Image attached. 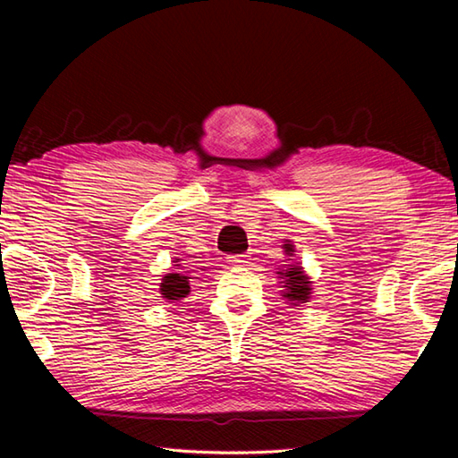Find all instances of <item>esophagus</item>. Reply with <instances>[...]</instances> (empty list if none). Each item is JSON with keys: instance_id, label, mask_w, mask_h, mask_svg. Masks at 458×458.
<instances>
[{"instance_id": "1", "label": "esophagus", "mask_w": 458, "mask_h": 458, "mask_svg": "<svg viewBox=\"0 0 458 458\" xmlns=\"http://www.w3.org/2000/svg\"><path fill=\"white\" fill-rule=\"evenodd\" d=\"M228 261L232 266H244L248 264V256H230Z\"/></svg>"}]
</instances>
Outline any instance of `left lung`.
I'll use <instances>...</instances> for the list:
<instances>
[{"label": "left lung", "instance_id": "8db88e82", "mask_svg": "<svg viewBox=\"0 0 458 458\" xmlns=\"http://www.w3.org/2000/svg\"><path fill=\"white\" fill-rule=\"evenodd\" d=\"M285 248H287V254H289V251H293L289 244H285ZM279 276H281V279H284L281 284H284V287H285L284 297L287 301H291V305L307 303L309 297H310V289H313V287H310V281L305 276L303 267L289 266L287 269L279 271Z\"/></svg>", "mask_w": 458, "mask_h": 458}]
</instances>
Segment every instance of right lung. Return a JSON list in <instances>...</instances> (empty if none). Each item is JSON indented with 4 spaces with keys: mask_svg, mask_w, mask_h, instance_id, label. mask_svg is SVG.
<instances>
[{
    "mask_svg": "<svg viewBox=\"0 0 458 458\" xmlns=\"http://www.w3.org/2000/svg\"><path fill=\"white\" fill-rule=\"evenodd\" d=\"M189 276L184 274H167L161 281V295L163 299L169 301H179L189 295L191 285H189Z\"/></svg>",
    "mask_w": 458,
    "mask_h": 458,
    "instance_id": "obj_1",
    "label": "right lung"
}]
</instances>
